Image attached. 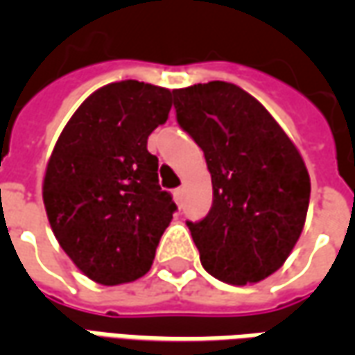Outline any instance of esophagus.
<instances>
[{
	"instance_id": "obj_1",
	"label": "esophagus",
	"mask_w": 355,
	"mask_h": 355,
	"mask_svg": "<svg viewBox=\"0 0 355 355\" xmlns=\"http://www.w3.org/2000/svg\"><path fill=\"white\" fill-rule=\"evenodd\" d=\"M173 196H175V201H177V205H182V200H184V190H182V188H175Z\"/></svg>"
}]
</instances>
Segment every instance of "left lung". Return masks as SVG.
I'll list each match as a JSON object with an SVG mask.
<instances>
[{"mask_svg": "<svg viewBox=\"0 0 355 355\" xmlns=\"http://www.w3.org/2000/svg\"><path fill=\"white\" fill-rule=\"evenodd\" d=\"M173 96L213 182L207 216L186 223L201 264L232 285L261 282L282 268L304 228V162L270 112L234 83H198Z\"/></svg>", "mask_w": 355, "mask_h": 355, "instance_id": "obj_1", "label": "left lung"}]
</instances>
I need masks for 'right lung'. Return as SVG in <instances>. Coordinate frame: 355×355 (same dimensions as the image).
<instances>
[{"instance_id":"right-lung-1","label":"right lung","mask_w":355,"mask_h":355,"mask_svg":"<svg viewBox=\"0 0 355 355\" xmlns=\"http://www.w3.org/2000/svg\"><path fill=\"white\" fill-rule=\"evenodd\" d=\"M169 110V89L110 83L76 110L55 144L45 211L64 253L93 282L119 285L146 274L177 211L146 148Z\"/></svg>"}]
</instances>
